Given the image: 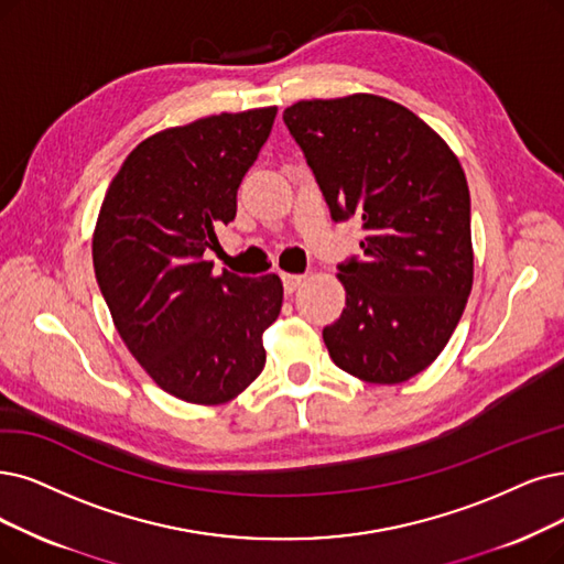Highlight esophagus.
<instances>
[{"label": "esophagus", "mask_w": 564, "mask_h": 564, "mask_svg": "<svg viewBox=\"0 0 564 564\" xmlns=\"http://www.w3.org/2000/svg\"><path fill=\"white\" fill-rule=\"evenodd\" d=\"M303 275H291V273H282V284H284V291L286 294H294V291L303 284Z\"/></svg>", "instance_id": "esophagus-1"}]
</instances>
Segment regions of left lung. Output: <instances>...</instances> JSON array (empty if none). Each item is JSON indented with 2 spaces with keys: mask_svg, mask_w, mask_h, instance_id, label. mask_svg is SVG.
Masks as SVG:
<instances>
[{
  "mask_svg": "<svg viewBox=\"0 0 564 564\" xmlns=\"http://www.w3.org/2000/svg\"><path fill=\"white\" fill-rule=\"evenodd\" d=\"M333 221H364V254L337 263L347 291L324 328L337 368L400 384L456 330L471 289L469 189L456 154L404 106L375 95L314 99L282 116Z\"/></svg>",
  "mask_w": 564,
  "mask_h": 564,
  "instance_id": "left-lung-1",
  "label": "left lung"
}]
</instances>
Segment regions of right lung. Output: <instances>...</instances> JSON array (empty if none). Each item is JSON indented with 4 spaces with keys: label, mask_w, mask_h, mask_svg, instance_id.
<instances>
[{
    "label": "right lung",
    "mask_w": 564,
    "mask_h": 564,
    "mask_svg": "<svg viewBox=\"0 0 564 564\" xmlns=\"http://www.w3.org/2000/svg\"><path fill=\"white\" fill-rule=\"evenodd\" d=\"M278 108L221 112L154 133L104 196L93 261L101 296L133 358L166 393L219 404L261 375V333L278 319V275H213L206 252L238 210Z\"/></svg>",
    "instance_id": "obj_1"
}]
</instances>
